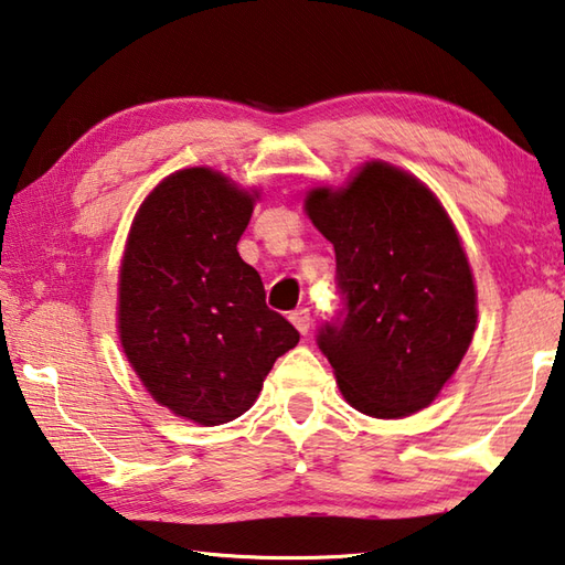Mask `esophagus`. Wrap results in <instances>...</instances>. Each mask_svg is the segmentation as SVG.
<instances>
[{"mask_svg": "<svg viewBox=\"0 0 565 565\" xmlns=\"http://www.w3.org/2000/svg\"><path fill=\"white\" fill-rule=\"evenodd\" d=\"M291 323L299 328V333H309V328H311V311L309 309H296V311H291Z\"/></svg>", "mask_w": 565, "mask_h": 565, "instance_id": "1", "label": "esophagus"}]
</instances>
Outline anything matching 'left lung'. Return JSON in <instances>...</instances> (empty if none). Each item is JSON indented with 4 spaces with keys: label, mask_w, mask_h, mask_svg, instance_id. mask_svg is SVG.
<instances>
[{
    "label": "left lung",
    "mask_w": 565,
    "mask_h": 565,
    "mask_svg": "<svg viewBox=\"0 0 565 565\" xmlns=\"http://www.w3.org/2000/svg\"><path fill=\"white\" fill-rule=\"evenodd\" d=\"M306 212L335 249L343 306L318 328L348 403L413 415L465 358L477 294L452 222L423 182L371 162L341 192L313 190Z\"/></svg>",
    "instance_id": "8db88e82"
}]
</instances>
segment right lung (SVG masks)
<instances>
[{"instance_id":"1","label":"right lung","mask_w":565,"mask_h":565,"mask_svg":"<svg viewBox=\"0 0 565 565\" xmlns=\"http://www.w3.org/2000/svg\"><path fill=\"white\" fill-rule=\"evenodd\" d=\"M252 210L220 172H175L140 207L122 256L128 361L160 405L200 425L247 413L276 358L299 343L237 252Z\"/></svg>"}]
</instances>
